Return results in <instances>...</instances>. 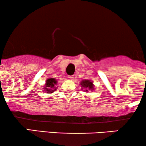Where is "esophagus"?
Wrapping results in <instances>:
<instances>
[{
	"mask_svg": "<svg viewBox=\"0 0 146 146\" xmlns=\"http://www.w3.org/2000/svg\"><path fill=\"white\" fill-rule=\"evenodd\" d=\"M68 78L70 79L71 80H72L74 79V76H68Z\"/></svg>",
	"mask_w": 146,
	"mask_h": 146,
	"instance_id": "obj_1",
	"label": "esophagus"
}]
</instances>
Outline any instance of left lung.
<instances>
[{"mask_svg": "<svg viewBox=\"0 0 146 146\" xmlns=\"http://www.w3.org/2000/svg\"><path fill=\"white\" fill-rule=\"evenodd\" d=\"M80 84L81 85V90L84 92L94 90V85L93 82L89 80H83L80 82Z\"/></svg>", "mask_w": 146, "mask_h": 146, "instance_id": "obj_1", "label": "left lung"}]
</instances>
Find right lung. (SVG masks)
Masks as SVG:
<instances>
[{
  "label": "right lung",
  "mask_w": 146,
  "mask_h": 146,
  "mask_svg": "<svg viewBox=\"0 0 146 146\" xmlns=\"http://www.w3.org/2000/svg\"><path fill=\"white\" fill-rule=\"evenodd\" d=\"M57 80L56 78H50L46 80L45 86H44L43 90H44L47 94H52L56 90L57 87L56 86L57 85Z\"/></svg>",
  "instance_id": "right-lung-1"
}]
</instances>
